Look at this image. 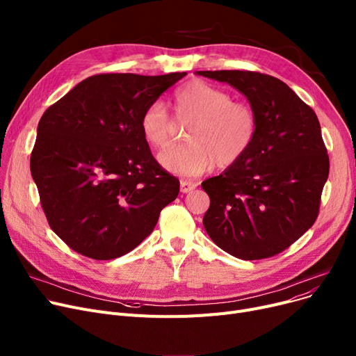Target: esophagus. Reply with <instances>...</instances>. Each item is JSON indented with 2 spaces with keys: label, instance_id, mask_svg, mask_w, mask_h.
I'll list each match as a JSON object with an SVG mask.
<instances>
[{
  "label": "esophagus",
  "instance_id": "obj_1",
  "mask_svg": "<svg viewBox=\"0 0 356 356\" xmlns=\"http://www.w3.org/2000/svg\"><path fill=\"white\" fill-rule=\"evenodd\" d=\"M196 183L195 181H191V180H181L180 181V192L181 193H189L192 192L193 189H196Z\"/></svg>",
  "mask_w": 356,
  "mask_h": 356
}]
</instances>
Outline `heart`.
Here are the masks:
<instances>
[{"label": "heart", "mask_w": 356, "mask_h": 356, "mask_svg": "<svg viewBox=\"0 0 356 356\" xmlns=\"http://www.w3.org/2000/svg\"><path fill=\"white\" fill-rule=\"evenodd\" d=\"M176 117L192 122L186 133L189 143L164 149L160 164L175 175L193 177L216 163L228 167L239 161L252 147L258 133V117L251 105L232 101L227 90L203 81H191L173 95ZM144 140L164 148L172 140L175 121L161 101L148 104L140 118Z\"/></svg>", "instance_id": "heart-1"}]
</instances>
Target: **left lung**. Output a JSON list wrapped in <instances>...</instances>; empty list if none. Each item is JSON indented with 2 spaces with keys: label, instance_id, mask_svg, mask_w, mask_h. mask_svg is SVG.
<instances>
[{
  "label": "left lung",
  "instance_id": "1",
  "mask_svg": "<svg viewBox=\"0 0 356 356\" xmlns=\"http://www.w3.org/2000/svg\"><path fill=\"white\" fill-rule=\"evenodd\" d=\"M247 97L258 117L250 152L202 183L211 207L203 227L241 259L270 258L314 223L329 176V156L314 111L280 79L251 70H200Z\"/></svg>",
  "mask_w": 356,
  "mask_h": 356
}]
</instances>
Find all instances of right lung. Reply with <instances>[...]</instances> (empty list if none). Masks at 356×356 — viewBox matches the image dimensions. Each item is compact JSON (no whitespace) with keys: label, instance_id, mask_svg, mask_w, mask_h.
Wrapping results in <instances>:
<instances>
[{"label":"right lung","instance_id":"right-lung-1","mask_svg":"<svg viewBox=\"0 0 356 356\" xmlns=\"http://www.w3.org/2000/svg\"><path fill=\"white\" fill-rule=\"evenodd\" d=\"M186 72L93 74L46 109L30 170L53 232L81 255L114 259L153 232L179 179L149 152L140 118Z\"/></svg>","mask_w":356,"mask_h":356}]
</instances>
